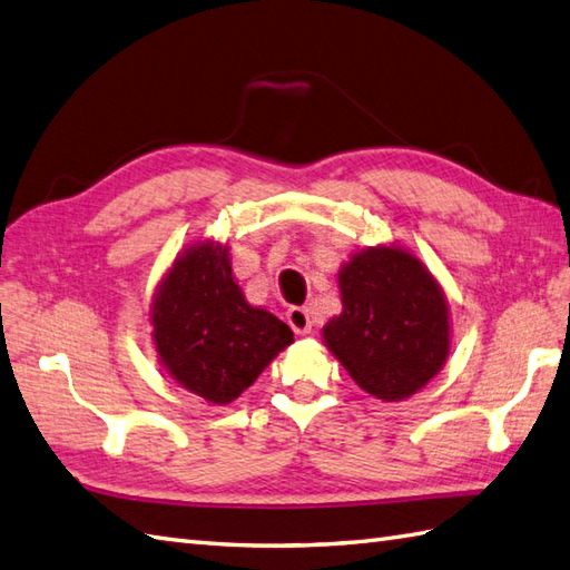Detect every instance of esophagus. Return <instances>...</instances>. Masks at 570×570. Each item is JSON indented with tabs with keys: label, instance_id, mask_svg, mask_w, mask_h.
<instances>
[{
	"label": "esophagus",
	"instance_id": "34e87169",
	"mask_svg": "<svg viewBox=\"0 0 570 570\" xmlns=\"http://www.w3.org/2000/svg\"><path fill=\"white\" fill-rule=\"evenodd\" d=\"M286 317H288V325L294 327L298 335H308L311 333V313H308V308L294 306V308H288Z\"/></svg>",
	"mask_w": 570,
	"mask_h": 570
}]
</instances>
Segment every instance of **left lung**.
I'll list each match as a JSON object with an SVG mask.
<instances>
[{"mask_svg": "<svg viewBox=\"0 0 570 570\" xmlns=\"http://www.w3.org/2000/svg\"><path fill=\"white\" fill-rule=\"evenodd\" d=\"M340 291L342 313L323 337L366 393L403 401L440 372L449 313L420 259L399 247L364 249L340 272Z\"/></svg>", "mask_w": 570, "mask_h": 570, "instance_id": "left-lung-1", "label": "left lung"}]
</instances>
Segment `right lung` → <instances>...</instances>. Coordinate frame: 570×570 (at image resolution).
<instances>
[{
  "instance_id": "add662e5",
  "label": "right lung",
  "mask_w": 570,
  "mask_h": 570,
  "mask_svg": "<svg viewBox=\"0 0 570 570\" xmlns=\"http://www.w3.org/2000/svg\"><path fill=\"white\" fill-rule=\"evenodd\" d=\"M153 325L167 372L218 405L253 386L294 340L279 317L247 306L220 245H194L175 262L155 296Z\"/></svg>"
}]
</instances>
